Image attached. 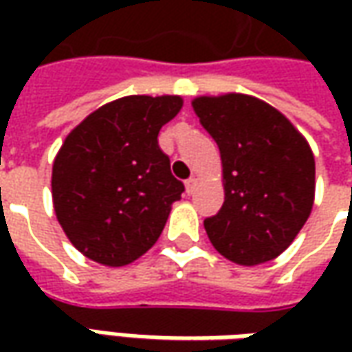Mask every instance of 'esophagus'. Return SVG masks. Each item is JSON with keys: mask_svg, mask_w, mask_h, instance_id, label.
<instances>
[{"mask_svg": "<svg viewBox=\"0 0 352 352\" xmlns=\"http://www.w3.org/2000/svg\"><path fill=\"white\" fill-rule=\"evenodd\" d=\"M196 186H197L196 176L188 178V180H186V192H188V194H194V192H196Z\"/></svg>", "mask_w": 352, "mask_h": 352, "instance_id": "esophagus-1", "label": "esophagus"}]
</instances>
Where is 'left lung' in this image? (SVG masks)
<instances>
[{
    "label": "left lung",
    "instance_id": "left-lung-1",
    "mask_svg": "<svg viewBox=\"0 0 352 352\" xmlns=\"http://www.w3.org/2000/svg\"><path fill=\"white\" fill-rule=\"evenodd\" d=\"M192 105L223 164V206L204 221L211 245L243 266L276 258L314 208L309 144L278 109L252 96H201Z\"/></svg>",
    "mask_w": 352,
    "mask_h": 352
}]
</instances>
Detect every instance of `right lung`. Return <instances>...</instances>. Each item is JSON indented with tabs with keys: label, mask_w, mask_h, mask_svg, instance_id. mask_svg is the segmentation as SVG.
<instances>
[{
	"label": "right lung",
	"mask_w": 352,
	"mask_h": 352,
	"mask_svg": "<svg viewBox=\"0 0 352 352\" xmlns=\"http://www.w3.org/2000/svg\"><path fill=\"white\" fill-rule=\"evenodd\" d=\"M180 109V96H127L89 113L66 137L52 164V201L84 256L125 266L158 241L184 192L158 133Z\"/></svg>",
	"instance_id": "1"
}]
</instances>
